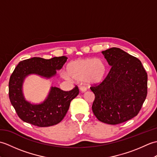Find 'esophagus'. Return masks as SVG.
Wrapping results in <instances>:
<instances>
[{
    "mask_svg": "<svg viewBox=\"0 0 157 157\" xmlns=\"http://www.w3.org/2000/svg\"><path fill=\"white\" fill-rule=\"evenodd\" d=\"M79 90H80L82 92H84L86 91V88L84 87V86H80V87H79Z\"/></svg>",
    "mask_w": 157,
    "mask_h": 157,
    "instance_id": "1",
    "label": "esophagus"
}]
</instances>
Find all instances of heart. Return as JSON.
<instances>
[{
    "label": "heart",
    "instance_id": "heart-1",
    "mask_svg": "<svg viewBox=\"0 0 157 157\" xmlns=\"http://www.w3.org/2000/svg\"><path fill=\"white\" fill-rule=\"evenodd\" d=\"M106 65L101 59L92 58L74 60L67 66V73L63 77L67 79L84 82L89 85L102 82L106 75Z\"/></svg>",
    "mask_w": 157,
    "mask_h": 157
}]
</instances>
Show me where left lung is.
<instances>
[{
    "label": "left lung",
    "instance_id": "8db88e82",
    "mask_svg": "<svg viewBox=\"0 0 157 157\" xmlns=\"http://www.w3.org/2000/svg\"><path fill=\"white\" fill-rule=\"evenodd\" d=\"M102 53L111 67L105 79L90 90L92 111L100 121L116 125L138 114L147 96L148 75L141 61L119 48Z\"/></svg>",
    "mask_w": 157,
    "mask_h": 157
}]
</instances>
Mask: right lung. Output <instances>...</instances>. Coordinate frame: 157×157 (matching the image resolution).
Segmentation results:
<instances>
[{"mask_svg":"<svg viewBox=\"0 0 157 157\" xmlns=\"http://www.w3.org/2000/svg\"><path fill=\"white\" fill-rule=\"evenodd\" d=\"M65 56L44 59L33 57L19 62L10 77L9 96L17 114L22 121L38 127H49L57 124L65 117L70 103L79 94L75 86L70 91L51 87L47 98L40 104L34 105L26 101L23 94V83L30 74L51 78L56 75L67 61Z\"/></svg>","mask_w":157,"mask_h":157,"instance_id":"right-lung-1","label":"right lung"}]
</instances>
